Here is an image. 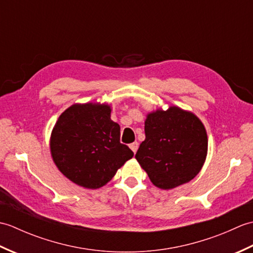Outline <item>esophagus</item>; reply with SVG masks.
Instances as JSON below:
<instances>
[{
    "label": "esophagus",
    "mask_w": 253,
    "mask_h": 253,
    "mask_svg": "<svg viewBox=\"0 0 253 253\" xmlns=\"http://www.w3.org/2000/svg\"><path fill=\"white\" fill-rule=\"evenodd\" d=\"M138 147H139V143H138V142H132V143L129 144V148L131 149V151H132L133 153L137 152Z\"/></svg>",
    "instance_id": "1"
}]
</instances>
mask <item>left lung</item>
I'll return each mask as SVG.
<instances>
[{
  "label": "left lung",
  "instance_id": "obj_1",
  "mask_svg": "<svg viewBox=\"0 0 253 253\" xmlns=\"http://www.w3.org/2000/svg\"><path fill=\"white\" fill-rule=\"evenodd\" d=\"M146 139L136 160L152 184L163 190L189 182L208 154L206 127L192 112L171 105L150 112L144 121Z\"/></svg>",
  "mask_w": 253,
  "mask_h": 253
}]
</instances>
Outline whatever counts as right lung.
Segmentation results:
<instances>
[{
    "label": "right lung",
    "mask_w": 253,
    "mask_h": 253,
    "mask_svg": "<svg viewBox=\"0 0 253 253\" xmlns=\"http://www.w3.org/2000/svg\"><path fill=\"white\" fill-rule=\"evenodd\" d=\"M107 103H75L64 111L53 127L50 151L61 173L74 184L98 189L133 157L120 142L121 127L111 120Z\"/></svg>",
    "instance_id": "obj_1"
}]
</instances>
